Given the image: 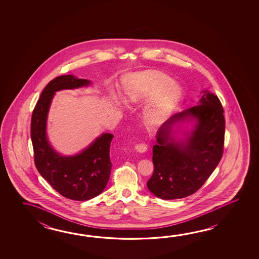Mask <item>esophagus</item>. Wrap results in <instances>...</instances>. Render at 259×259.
I'll list each match as a JSON object with an SVG mask.
<instances>
[{
    "label": "esophagus",
    "mask_w": 259,
    "mask_h": 259,
    "mask_svg": "<svg viewBox=\"0 0 259 259\" xmlns=\"http://www.w3.org/2000/svg\"><path fill=\"white\" fill-rule=\"evenodd\" d=\"M135 150L139 152V153H145L146 151H147V145L146 144H144V143H141V144H137L136 146H135Z\"/></svg>",
    "instance_id": "34e87169"
}]
</instances>
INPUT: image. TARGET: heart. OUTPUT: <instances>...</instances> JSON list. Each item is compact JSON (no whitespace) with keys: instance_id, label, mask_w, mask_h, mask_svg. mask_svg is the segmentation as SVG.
Here are the masks:
<instances>
[{"instance_id":"heart-1","label":"heart","mask_w":259,"mask_h":259,"mask_svg":"<svg viewBox=\"0 0 259 259\" xmlns=\"http://www.w3.org/2000/svg\"><path fill=\"white\" fill-rule=\"evenodd\" d=\"M122 90L126 99L132 104L143 103V115L151 125L166 121L182 101V89L167 75L157 71L135 72L122 79ZM110 100L116 105H125V101L114 90L109 91Z\"/></svg>"}]
</instances>
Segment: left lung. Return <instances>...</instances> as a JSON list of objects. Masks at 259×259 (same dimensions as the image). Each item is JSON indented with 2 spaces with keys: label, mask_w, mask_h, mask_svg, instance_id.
Listing matches in <instances>:
<instances>
[{
  "label": "left lung",
  "mask_w": 259,
  "mask_h": 259,
  "mask_svg": "<svg viewBox=\"0 0 259 259\" xmlns=\"http://www.w3.org/2000/svg\"><path fill=\"white\" fill-rule=\"evenodd\" d=\"M197 105L169 117L156 132L148 190L164 200L198 191L223 154L225 118L215 94L202 91Z\"/></svg>",
  "instance_id": "1"
}]
</instances>
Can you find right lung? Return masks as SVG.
Here are the masks:
<instances>
[{
    "instance_id": "1",
    "label": "right lung",
    "mask_w": 259,
    "mask_h": 259,
    "mask_svg": "<svg viewBox=\"0 0 259 259\" xmlns=\"http://www.w3.org/2000/svg\"><path fill=\"white\" fill-rule=\"evenodd\" d=\"M91 85V80L73 75L55 77L42 91L31 117L30 136L37 169L61 195L76 201L94 198L106 187L112 167L109 153L114 135L103 133L79 153L64 155L50 143L47 119L57 92Z\"/></svg>"
}]
</instances>
